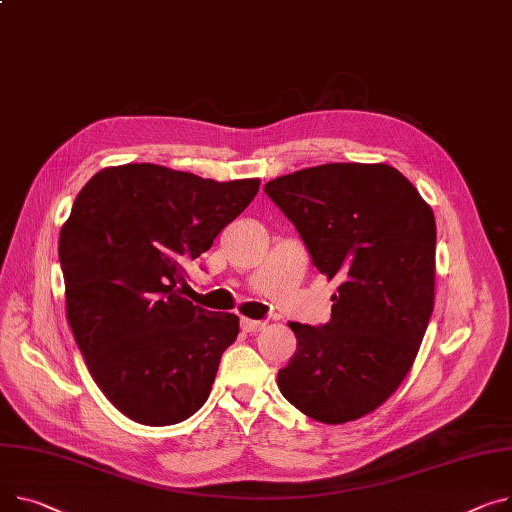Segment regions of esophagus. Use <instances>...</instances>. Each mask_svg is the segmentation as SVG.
Listing matches in <instances>:
<instances>
[{
	"label": "esophagus",
	"instance_id": "obj_1",
	"mask_svg": "<svg viewBox=\"0 0 512 512\" xmlns=\"http://www.w3.org/2000/svg\"><path fill=\"white\" fill-rule=\"evenodd\" d=\"M241 327L247 331V333H257V331H261L263 327H265V323L263 321H253V319H241Z\"/></svg>",
	"mask_w": 512,
	"mask_h": 512
}]
</instances>
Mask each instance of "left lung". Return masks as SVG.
<instances>
[{
  "mask_svg": "<svg viewBox=\"0 0 512 512\" xmlns=\"http://www.w3.org/2000/svg\"><path fill=\"white\" fill-rule=\"evenodd\" d=\"M315 267L337 278L331 319L288 323L296 352L282 395L323 424L383 405L410 372L434 309L436 222L418 189L389 164L331 162L265 183Z\"/></svg>",
  "mask_w": 512,
  "mask_h": 512,
  "instance_id": "obj_1",
  "label": "left lung"
}]
</instances>
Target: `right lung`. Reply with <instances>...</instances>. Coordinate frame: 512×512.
Instances as JSON below:
<instances>
[{
  "instance_id": "right-lung-1",
  "label": "right lung",
  "mask_w": 512,
  "mask_h": 512,
  "mask_svg": "<svg viewBox=\"0 0 512 512\" xmlns=\"http://www.w3.org/2000/svg\"><path fill=\"white\" fill-rule=\"evenodd\" d=\"M259 191L160 164L96 173L59 232L65 315L98 389L133 422L170 426L210 397L238 317L181 296L185 265Z\"/></svg>"
}]
</instances>
